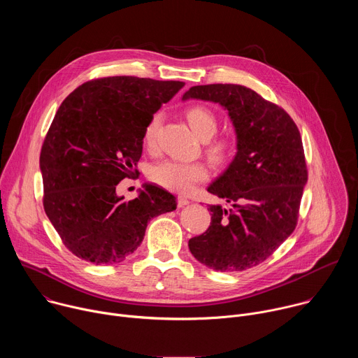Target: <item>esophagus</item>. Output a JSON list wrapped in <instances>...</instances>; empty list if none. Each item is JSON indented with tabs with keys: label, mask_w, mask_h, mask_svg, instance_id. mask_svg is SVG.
I'll return each mask as SVG.
<instances>
[{
	"label": "esophagus",
	"mask_w": 358,
	"mask_h": 358,
	"mask_svg": "<svg viewBox=\"0 0 358 358\" xmlns=\"http://www.w3.org/2000/svg\"><path fill=\"white\" fill-rule=\"evenodd\" d=\"M177 203H178V207L181 208V207H185V206H188V203H189V199H188L187 196H182V195H180V196H178V199H177Z\"/></svg>",
	"instance_id": "obj_1"
}]
</instances>
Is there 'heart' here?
<instances>
[{
  "mask_svg": "<svg viewBox=\"0 0 358 358\" xmlns=\"http://www.w3.org/2000/svg\"><path fill=\"white\" fill-rule=\"evenodd\" d=\"M187 120L194 133L202 138H211L217 129L218 120L215 113L206 106H192L187 110ZM160 122V116L156 115L150 120L144 130V143L151 145L155 143L156 130ZM234 148V141L229 137H220L208 143V155L215 162H224ZM208 177L207 167L198 162H178V160H162L151 166L150 178L156 184L177 192H187L195 184L203 181Z\"/></svg>",
  "mask_w": 358,
  "mask_h": 358,
  "instance_id": "1",
  "label": "heart"
}]
</instances>
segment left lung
Here are the masks:
<instances>
[{
	"label": "left lung",
	"instance_id": "8db88e82",
	"mask_svg": "<svg viewBox=\"0 0 358 358\" xmlns=\"http://www.w3.org/2000/svg\"><path fill=\"white\" fill-rule=\"evenodd\" d=\"M221 105L232 122L236 155L208 187L229 208L210 206L211 225L188 242L210 269L241 272L262 264L296 228L308 182L297 126L279 106L249 87L229 83L192 86L182 100Z\"/></svg>",
	"mask_w": 358,
	"mask_h": 358
}]
</instances>
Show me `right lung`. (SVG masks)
I'll list each match as a JSON object with an SVG mask.
<instances>
[{
  "instance_id": "1",
  "label": "right lung",
  "mask_w": 358,
  "mask_h": 358,
  "mask_svg": "<svg viewBox=\"0 0 358 358\" xmlns=\"http://www.w3.org/2000/svg\"><path fill=\"white\" fill-rule=\"evenodd\" d=\"M180 80L112 76L75 89L45 137L39 169L43 208L65 246L93 265L124 261L151 218L177 208L176 196L145 184L124 201L116 185L137 174L144 130Z\"/></svg>"
}]
</instances>
